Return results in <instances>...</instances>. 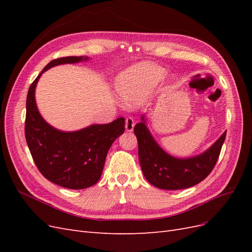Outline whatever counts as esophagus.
<instances>
[{
	"label": "esophagus",
	"mask_w": 252,
	"mask_h": 252,
	"mask_svg": "<svg viewBox=\"0 0 252 252\" xmlns=\"http://www.w3.org/2000/svg\"><path fill=\"white\" fill-rule=\"evenodd\" d=\"M133 127H134V121L132 118H126L125 121V128L128 132H131L133 130Z\"/></svg>",
	"instance_id": "1"
}]
</instances>
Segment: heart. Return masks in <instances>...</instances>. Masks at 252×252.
<instances>
[{
  "mask_svg": "<svg viewBox=\"0 0 252 252\" xmlns=\"http://www.w3.org/2000/svg\"><path fill=\"white\" fill-rule=\"evenodd\" d=\"M165 70L148 63L127 68L117 79L116 88L120 98L127 106L141 104L164 77Z\"/></svg>",
  "mask_w": 252,
  "mask_h": 252,
  "instance_id": "obj_1",
  "label": "heart"
}]
</instances>
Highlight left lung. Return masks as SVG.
Masks as SVG:
<instances>
[{"label":"left lung","mask_w":252,"mask_h":252,"mask_svg":"<svg viewBox=\"0 0 252 252\" xmlns=\"http://www.w3.org/2000/svg\"><path fill=\"white\" fill-rule=\"evenodd\" d=\"M139 143V159L145 178L159 189L178 190L199 184L208 177L219 158L226 131L211 146L194 157L175 158L159 146L146 125L145 114L134 126Z\"/></svg>","instance_id":"left-lung-1"}]
</instances>
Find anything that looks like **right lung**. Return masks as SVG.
<instances>
[{
    "label": "right lung",
    "instance_id": "right-lung-1",
    "mask_svg": "<svg viewBox=\"0 0 252 252\" xmlns=\"http://www.w3.org/2000/svg\"><path fill=\"white\" fill-rule=\"evenodd\" d=\"M88 59L65 57L51 61L30 85L26 100L25 136L37 169L50 182L69 189L88 188L100 180L110 146L125 131V119L94 124L77 131H62L42 118L34 94L42 73L49 68Z\"/></svg>",
    "mask_w": 252,
    "mask_h": 252
}]
</instances>
